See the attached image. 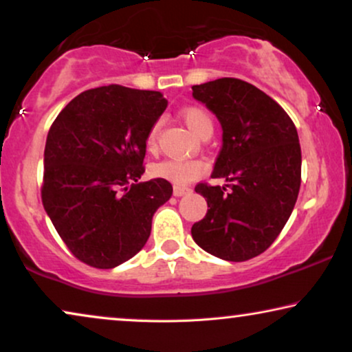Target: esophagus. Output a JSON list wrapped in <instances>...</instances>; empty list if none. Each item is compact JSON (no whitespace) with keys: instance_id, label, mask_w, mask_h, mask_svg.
Masks as SVG:
<instances>
[{"instance_id":"1","label":"esophagus","mask_w":352,"mask_h":352,"mask_svg":"<svg viewBox=\"0 0 352 352\" xmlns=\"http://www.w3.org/2000/svg\"><path fill=\"white\" fill-rule=\"evenodd\" d=\"M189 192H190L189 187H184V186H175V187H173V194H175L176 197H181V195H186Z\"/></svg>"}]
</instances>
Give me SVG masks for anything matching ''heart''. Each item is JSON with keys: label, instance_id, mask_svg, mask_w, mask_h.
I'll return each instance as SVG.
<instances>
[{"label": "heart", "instance_id": "obj_1", "mask_svg": "<svg viewBox=\"0 0 352 352\" xmlns=\"http://www.w3.org/2000/svg\"><path fill=\"white\" fill-rule=\"evenodd\" d=\"M181 120L186 122L190 132L197 137H202L207 132L213 131V121L212 116L200 107H186L181 109L179 113ZM158 132H160V122L150 127L145 137V145H147L148 152H155L158 144ZM152 176L160 177V179H166L175 184H187V182L197 179L205 173V165L200 160H176L168 158L162 160V162L155 163L150 168Z\"/></svg>", "mask_w": 352, "mask_h": 352}]
</instances>
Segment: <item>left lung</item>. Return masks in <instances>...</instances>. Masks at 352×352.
<instances>
[{
    "instance_id": "8db88e82",
    "label": "left lung",
    "mask_w": 352,
    "mask_h": 352,
    "mask_svg": "<svg viewBox=\"0 0 352 352\" xmlns=\"http://www.w3.org/2000/svg\"><path fill=\"white\" fill-rule=\"evenodd\" d=\"M192 97L221 124L223 145L212 177L226 184L195 186L208 210L190 232L205 252L244 262L270 248L298 200V131L275 100L234 77L194 85Z\"/></svg>"
}]
</instances>
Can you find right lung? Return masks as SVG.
Returning a JSON list of instances; mask_svg holds the SVG:
<instances>
[{
    "label": "right lung",
    "instance_id": "1",
    "mask_svg": "<svg viewBox=\"0 0 352 352\" xmlns=\"http://www.w3.org/2000/svg\"><path fill=\"white\" fill-rule=\"evenodd\" d=\"M153 90L104 85L77 95L50 127L42 202L80 262L115 268L147 243L152 218L168 202L166 179L140 182L145 137L166 109Z\"/></svg>",
    "mask_w": 352,
    "mask_h": 352
}]
</instances>
